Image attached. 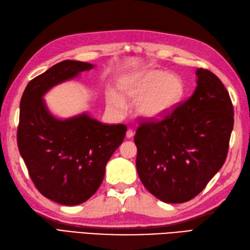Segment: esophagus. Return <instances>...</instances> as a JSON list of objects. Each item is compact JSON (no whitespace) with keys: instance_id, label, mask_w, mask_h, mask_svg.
I'll return each instance as SVG.
<instances>
[{"instance_id":"1","label":"esophagus","mask_w":250,"mask_h":250,"mask_svg":"<svg viewBox=\"0 0 250 250\" xmlns=\"http://www.w3.org/2000/svg\"><path fill=\"white\" fill-rule=\"evenodd\" d=\"M134 136V131L132 129H129L126 131V134H125V137L126 138H132Z\"/></svg>"}]
</instances>
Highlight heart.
Returning <instances> with one entry per match:
<instances>
[{
    "mask_svg": "<svg viewBox=\"0 0 250 250\" xmlns=\"http://www.w3.org/2000/svg\"><path fill=\"white\" fill-rule=\"evenodd\" d=\"M120 95L125 99L136 100L135 111L139 117L154 120L167 116L180 104L185 94L183 80L177 75L161 69H150L125 77L120 83ZM108 102L123 110L125 102L111 93Z\"/></svg>",
    "mask_w": 250,
    "mask_h": 250,
    "instance_id": "1",
    "label": "heart"
}]
</instances>
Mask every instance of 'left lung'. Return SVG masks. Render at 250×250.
<instances>
[{
    "mask_svg": "<svg viewBox=\"0 0 250 250\" xmlns=\"http://www.w3.org/2000/svg\"><path fill=\"white\" fill-rule=\"evenodd\" d=\"M191 97L162 120H139L136 169L146 189L165 203L195 197L226 161L233 106L222 81L197 68Z\"/></svg>",
    "mask_w": 250,
    "mask_h": 250,
    "instance_id": "left-lung-1",
    "label": "left lung"
}]
</instances>
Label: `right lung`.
<instances>
[{"instance_id":"obj_1","label":"right lung","mask_w":250,"mask_h":250,"mask_svg":"<svg viewBox=\"0 0 250 250\" xmlns=\"http://www.w3.org/2000/svg\"><path fill=\"white\" fill-rule=\"evenodd\" d=\"M93 67L57 63L28 83L20 102L17 140L29 176L42 195L65 206L84 203L98 190L126 132L125 125H108L85 113L60 120L47 110L42 97L48 89Z\"/></svg>"}]
</instances>
